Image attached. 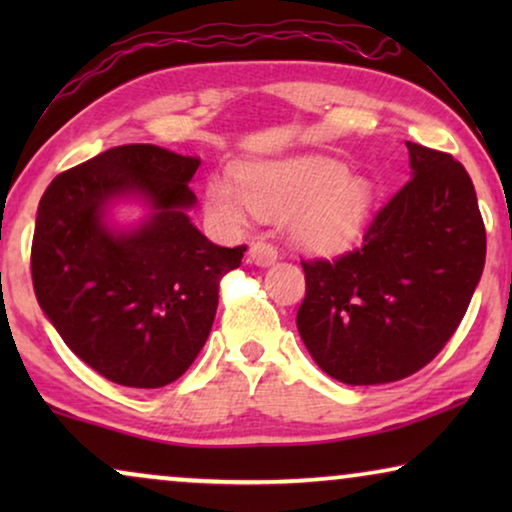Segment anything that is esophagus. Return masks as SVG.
Segmentation results:
<instances>
[{
    "label": "esophagus",
    "instance_id": "obj_1",
    "mask_svg": "<svg viewBox=\"0 0 512 512\" xmlns=\"http://www.w3.org/2000/svg\"><path fill=\"white\" fill-rule=\"evenodd\" d=\"M249 258L251 263H256L258 268H268L277 261V249L268 242H254L249 247Z\"/></svg>",
    "mask_w": 512,
    "mask_h": 512
}]
</instances>
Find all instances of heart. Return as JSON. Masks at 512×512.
I'll return each mask as SVG.
<instances>
[{
  "label": "heart",
  "instance_id": "b5f03b06",
  "mask_svg": "<svg viewBox=\"0 0 512 512\" xmlns=\"http://www.w3.org/2000/svg\"><path fill=\"white\" fill-rule=\"evenodd\" d=\"M207 214L223 228H242L263 216H286L296 247L312 254H342L366 235L377 188L363 174L347 172L324 156L254 160L230 174H216L205 191Z\"/></svg>",
  "mask_w": 512,
  "mask_h": 512
}]
</instances>
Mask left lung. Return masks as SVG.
<instances>
[{
    "label": "left lung",
    "instance_id": "1",
    "mask_svg": "<svg viewBox=\"0 0 512 512\" xmlns=\"http://www.w3.org/2000/svg\"><path fill=\"white\" fill-rule=\"evenodd\" d=\"M405 146L412 179L377 212L363 247L303 261L298 333L314 363L352 387L424 368L457 331L485 268V223L464 165Z\"/></svg>",
    "mask_w": 512,
    "mask_h": 512
}]
</instances>
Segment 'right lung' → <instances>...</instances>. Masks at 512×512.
<instances>
[{
  "label": "right lung",
  "instance_id": "obj_1",
  "mask_svg": "<svg viewBox=\"0 0 512 512\" xmlns=\"http://www.w3.org/2000/svg\"><path fill=\"white\" fill-rule=\"evenodd\" d=\"M198 158L125 144L58 174L37 209L32 282L65 345L107 380L158 389L205 347L219 279L247 247H219L191 221ZM145 214L118 224L115 209Z\"/></svg>",
  "mask_w": 512,
  "mask_h": 512
}]
</instances>
